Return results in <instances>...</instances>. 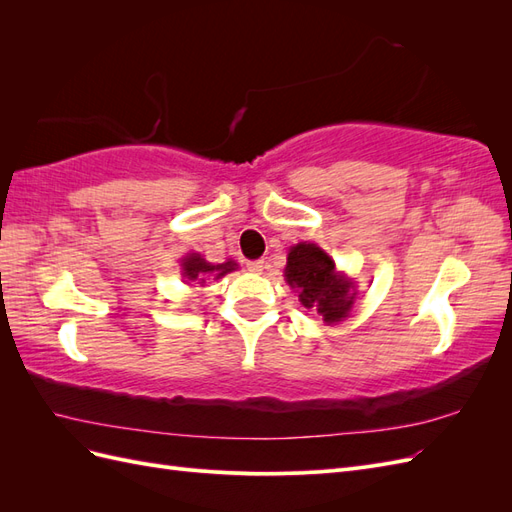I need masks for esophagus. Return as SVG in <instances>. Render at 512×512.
I'll list each match as a JSON object with an SVG mask.
<instances>
[{
    "label": "esophagus",
    "instance_id": "esophagus-1",
    "mask_svg": "<svg viewBox=\"0 0 512 512\" xmlns=\"http://www.w3.org/2000/svg\"><path fill=\"white\" fill-rule=\"evenodd\" d=\"M262 269H265V262H262V260H250V262H247V271L262 273Z\"/></svg>",
    "mask_w": 512,
    "mask_h": 512
}]
</instances>
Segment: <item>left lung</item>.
Returning a JSON list of instances; mask_svg holds the SVG:
<instances>
[{
	"instance_id": "8db88e82",
	"label": "left lung",
	"mask_w": 512,
	"mask_h": 512,
	"mask_svg": "<svg viewBox=\"0 0 512 512\" xmlns=\"http://www.w3.org/2000/svg\"><path fill=\"white\" fill-rule=\"evenodd\" d=\"M284 277L299 294L301 305L322 316L327 324L350 314L356 299L354 282L335 269L333 258L316 243L303 241L290 247Z\"/></svg>"
}]
</instances>
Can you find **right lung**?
Returning a JSON list of instances; mask_svg holds the SVG:
<instances>
[{"label": "right lung", "instance_id": "obj_1", "mask_svg": "<svg viewBox=\"0 0 512 512\" xmlns=\"http://www.w3.org/2000/svg\"><path fill=\"white\" fill-rule=\"evenodd\" d=\"M181 275L185 282H198V284H205V280L209 275H213L215 280H220L226 273L235 271L237 269V262L235 260H226L222 265H211L200 254H188L181 258Z\"/></svg>", "mask_w": 512, "mask_h": 512}]
</instances>
